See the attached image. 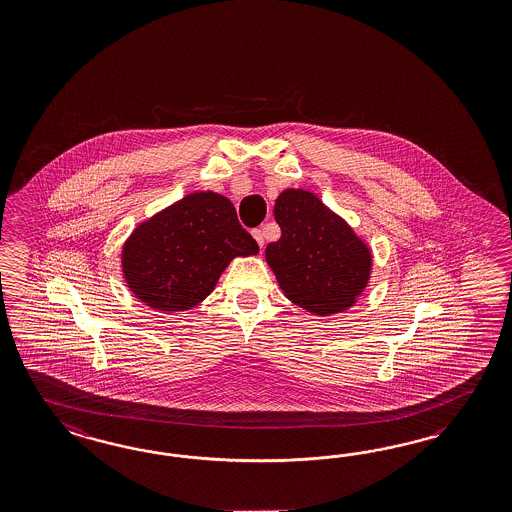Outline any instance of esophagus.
<instances>
[{"instance_id": "1", "label": "esophagus", "mask_w": 512, "mask_h": 512, "mask_svg": "<svg viewBox=\"0 0 512 512\" xmlns=\"http://www.w3.org/2000/svg\"><path fill=\"white\" fill-rule=\"evenodd\" d=\"M252 235H254V239H256V243H258V245H260V249H263V245H265V241H263L262 230H254V232H252Z\"/></svg>"}]
</instances>
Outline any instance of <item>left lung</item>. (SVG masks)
<instances>
[{"label": "left lung", "instance_id": "1", "mask_svg": "<svg viewBox=\"0 0 512 512\" xmlns=\"http://www.w3.org/2000/svg\"><path fill=\"white\" fill-rule=\"evenodd\" d=\"M273 213L282 235L265 260L286 297L320 316L350 308L370 277L365 243L308 190H284Z\"/></svg>", "mask_w": 512, "mask_h": 512}]
</instances>
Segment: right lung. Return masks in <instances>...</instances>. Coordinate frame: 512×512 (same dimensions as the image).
<instances>
[{"label": "right lung", "mask_w": 512, "mask_h": 512, "mask_svg": "<svg viewBox=\"0 0 512 512\" xmlns=\"http://www.w3.org/2000/svg\"><path fill=\"white\" fill-rule=\"evenodd\" d=\"M235 207L217 192H194L142 222L123 247L131 292L149 307L177 312L213 292L235 256L258 254Z\"/></svg>", "instance_id": "obj_1"}]
</instances>
